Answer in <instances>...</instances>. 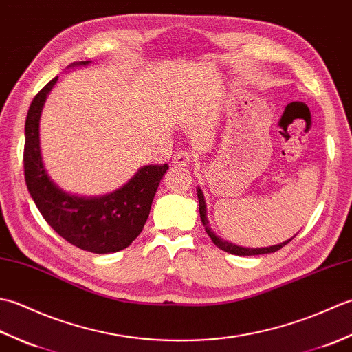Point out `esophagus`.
Segmentation results:
<instances>
[{
	"label": "esophagus",
	"instance_id": "obj_1",
	"mask_svg": "<svg viewBox=\"0 0 352 352\" xmlns=\"http://www.w3.org/2000/svg\"><path fill=\"white\" fill-rule=\"evenodd\" d=\"M190 154L188 151H180L178 154H175L174 160H172V164L174 166H188V164L190 163Z\"/></svg>",
	"mask_w": 352,
	"mask_h": 352
}]
</instances>
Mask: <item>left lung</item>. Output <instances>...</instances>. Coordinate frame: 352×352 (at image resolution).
Masks as SVG:
<instances>
[{
	"label": "left lung",
	"instance_id": "obj_1",
	"mask_svg": "<svg viewBox=\"0 0 352 352\" xmlns=\"http://www.w3.org/2000/svg\"><path fill=\"white\" fill-rule=\"evenodd\" d=\"M197 193H198V201H199L201 222H203V226H204V228L207 231V234L210 236L213 243L218 246V248H221L222 251L230 252V254H234V256H260V254H269V252L278 251L280 248H283L284 245H287L292 241V239L295 237V236L290 237V239H287V241H284V242H281L278 245L265 246V248H245V246H239V245H234V243H231L228 241H223V239L216 234L214 231L212 230V227H210V222H208V218H207L206 198H204V193H203V190H201L199 186H198V189H197Z\"/></svg>",
	"mask_w": 352,
	"mask_h": 352
}]
</instances>
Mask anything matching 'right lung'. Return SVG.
Segmentation results:
<instances>
[{
  "mask_svg": "<svg viewBox=\"0 0 352 352\" xmlns=\"http://www.w3.org/2000/svg\"><path fill=\"white\" fill-rule=\"evenodd\" d=\"M91 60L76 62L68 68L87 66ZM52 78L30 104L25 119L24 172L27 189L50 227L77 248L95 254H110L126 248L148 219L160 180L168 164H146L121 188L101 197H80L63 190L51 180L41 151V115Z\"/></svg>",
  "mask_w": 352,
  "mask_h": 352,
  "instance_id": "right-lung-1",
  "label": "right lung"
}]
</instances>
